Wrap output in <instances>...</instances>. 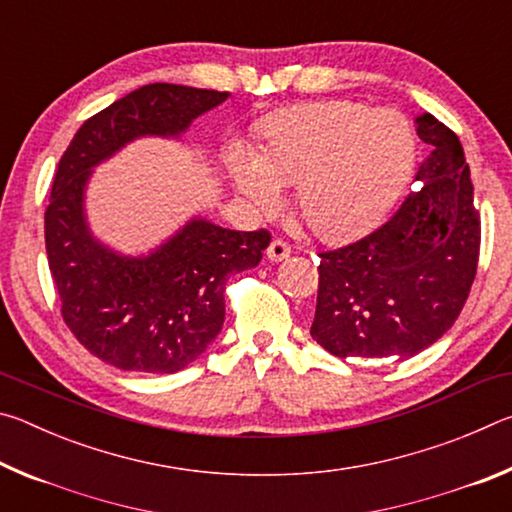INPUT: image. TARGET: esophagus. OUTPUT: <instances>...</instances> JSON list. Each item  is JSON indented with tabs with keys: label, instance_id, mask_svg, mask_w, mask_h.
I'll return each mask as SVG.
<instances>
[{
	"label": "esophagus",
	"instance_id": "1",
	"mask_svg": "<svg viewBox=\"0 0 512 512\" xmlns=\"http://www.w3.org/2000/svg\"><path fill=\"white\" fill-rule=\"evenodd\" d=\"M266 255L271 262H284V259L291 257V246L284 239H273L266 248Z\"/></svg>",
	"mask_w": 512,
	"mask_h": 512
}]
</instances>
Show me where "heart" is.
Returning <instances> with one entry per match:
<instances>
[{"instance_id":"b5f03b06","label":"heart","mask_w":512,"mask_h":512,"mask_svg":"<svg viewBox=\"0 0 512 512\" xmlns=\"http://www.w3.org/2000/svg\"><path fill=\"white\" fill-rule=\"evenodd\" d=\"M415 167V135L402 112L357 101H311L259 126V160L235 151L232 178L268 210L296 187V210L323 241L359 237L384 219Z\"/></svg>"}]
</instances>
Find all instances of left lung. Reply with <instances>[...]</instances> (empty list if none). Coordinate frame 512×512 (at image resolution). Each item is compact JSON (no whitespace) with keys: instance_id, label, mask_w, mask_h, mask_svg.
<instances>
[{"instance_id":"left-lung-1","label":"left lung","mask_w":512,"mask_h":512,"mask_svg":"<svg viewBox=\"0 0 512 512\" xmlns=\"http://www.w3.org/2000/svg\"><path fill=\"white\" fill-rule=\"evenodd\" d=\"M431 144L397 212L354 244L325 250L311 336L334 357L409 359L461 314L476 275L481 216L454 131L424 112Z\"/></svg>"}]
</instances>
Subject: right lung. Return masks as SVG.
<instances>
[{"mask_svg":"<svg viewBox=\"0 0 512 512\" xmlns=\"http://www.w3.org/2000/svg\"><path fill=\"white\" fill-rule=\"evenodd\" d=\"M228 92L151 83L97 112L58 162L45 210V246L60 314L85 350L119 370L178 372L201 357L225 320V282L253 268L271 232L189 221L146 257L92 239L83 189L94 164L142 135H180Z\"/></svg>","mask_w":512,"mask_h":512,"instance_id":"add662e5","label":"right lung"}]
</instances>
